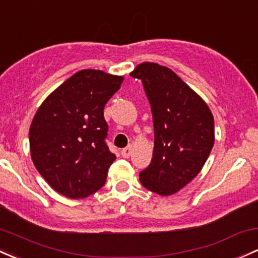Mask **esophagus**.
I'll return each mask as SVG.
<instances>
[{
	"label": "esophagus",
	"mask_w": 258,
	"mask_h": 258,
	"mask_svg": "<svg viewBox=\"0 0 258 258\" xmlns=\"http://www.w3.org/2000/svg\"><path fill=\"white\" fill-rule=\"evenodd\" d=\"M132 153V146H127L126 148H123V150L121 151V154L123 158H128L130 156H131Z\"/></svg>",
	"instance_id": "esophagus-1"
}]
</instances>
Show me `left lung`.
Segmentation results:
<instances>
[{
    "label": "left lung",
    "mask_w": 258,
    "mask_h": 258,
    "mask_svg": "<svg viewBox=\"0 0 258 258\" xmlns=\"http://www.w3.org/2000/svg\"><path fill=\"white\" fill-rule=\"evenodd\" d=\"M131 77L142 81L154 126L153 158L140 173L141 184L156 194L172 195L207 162L215 141L213 113L169 68L142 63Z\"/></svg>",
    "instance_id": "8db88e82"
}]
</instances>
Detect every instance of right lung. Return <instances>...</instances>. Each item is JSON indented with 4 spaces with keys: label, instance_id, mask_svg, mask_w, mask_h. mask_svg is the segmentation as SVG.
<instances>
[{
    "label": "right lung",
    "instance_id": "right-lung-1",
    "mask_svg": "<svg viewBox=\"0 0 258 258\" xmlns=\"http://www.w3.org/2000/svg\"><path fill=\"white\" fill-rule=\"evenodd\" d=\"M122 81L101 70H80L37 110L29 128L32 161L59 194L83 199L106 181L116 156L105 142L104 107Z\"/></svg>",
    "mask_w": 258,
    "mask_h": 258
}]
</instances>
